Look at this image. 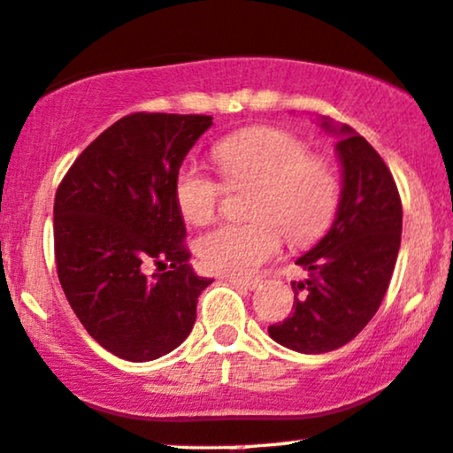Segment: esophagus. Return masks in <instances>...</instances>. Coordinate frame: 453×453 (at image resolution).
<instances>
[{
	"label": "esophagus",
	"mask_w": 453,
	"mask_h": 453,
	"mask_svg": "<svg viewBox=\"0 0 453 453\" xmlns=\"http://www.w3.org/2000/svg\"><path fill=\"white\" fill-rule=\"evenodd\" d=\"M227 280H230L234 287L244 288V291H253V288H257L259 282H261L259 279H238V276H230Z\"/></svg>",
	"instance_id": "obj_1"
}]
</instances>
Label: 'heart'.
I'll use <instances>...</instances> for the list:
<instances>
[{
    "instance_id": "obj_1",
    "label": "heart",
    "mask_w": 453,
    "mask_h": 453,
    "mask_svg": "<svg viewBox=\"0 0 453 453\" xmlns=\"http://www.w3.org/2000/svg\"><path fill=\"white\" fill-rule=\"evenodd\" d=\"M212 160L227 188L255 185L250 223H226L196 241V255L209 272L249 276L280 250L282 234L293 244L314 242L329 230L342 200L340 173L325 156L287 130L257 127L234 133L212 147ZM223 185L185 162L174 174V203L185 221L215 219Z\"/></svg>"
}]
</instances>
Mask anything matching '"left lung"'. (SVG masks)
Returning <instances> with one entry per match:
<instances>
[{
  "mask_svg": "<svg viewBox=\"0 0 453 453\" xmlns=\"http://www.w3.org/2000/svg\"><path fill=\"white\" fill-rule=\"evenodd\" d=\"M320 127L340 134V209L331 230L296 261L308 279L291 282V316L268 326L272 340L303 354L337 350L367 326L388 291L403 230L399 189L378 151L346 124L323 118Z\"/></svg>",
  "mask_w": 453,
  "mask_h": 453,
  "instance_id": "1",
  "label": "left lung"
}]
</instances>
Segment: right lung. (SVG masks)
<instances>
[{"label":"right lung","mask_w":453,"mask_h":453,"mask_svg":"<svg viewBox=\"0 0 453 453\" xmlns=\"http://www.w3.org/2000/svg\"><path fill=\"white\" fill-rule=\"evenodd\" d=\"M211 124V116H124L81 151L54 196L65 297L92 340L127 361H154L181 344L212 282L188 264L174 203V174Z\"/></svg>","instance_id":"right-lung-1"}]
</instances>
